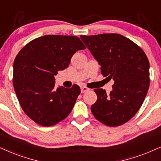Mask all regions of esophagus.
Segmentation results:
<instances>
[{
	"instance_id": "obj_1",
	"label": "esophagus",
	"mask_w": 161,
	"mask_h": 161,
	"mask_svg": "<svg viewBox=\"0 0 161 161\" xmlns=\"http://www.w3.org/2000/svg\"><path fill=\"white\" fill-rule=\"evenodd\" d=\"M89 91V88H87V87H85V86L81 87V93H82L87 92V91Z\"/></svg>"
}]
</instances>
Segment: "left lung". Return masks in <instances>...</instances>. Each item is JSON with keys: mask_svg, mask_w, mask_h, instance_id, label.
I'll list each match as a JSON object with an SVG mask.
<instances>
[{"mask_svg": "<svg viewBox=\"0 0 161 161\" xmlns=\"http://www.w3.org/2000/svg\"><path fill=\"white\" fill-rule=\"evenodd\" d=\"M80 38L101 66V74L114 81L108 96L103 88L95 89L97 100L91 105V112L105 125H120L136 114L147 94L150 82L147 56L120 34Z\"/></svg>", "mask_w": 161, "mask_h": 161, "instance_id": "1", "label": "left lung"}]
</instances>
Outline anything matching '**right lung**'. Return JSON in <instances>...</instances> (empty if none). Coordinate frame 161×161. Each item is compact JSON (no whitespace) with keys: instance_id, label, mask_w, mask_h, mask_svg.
I'll return each instance as SVG.
<instances>
[{"instance_id":"add662e5","label":"right lung","mask_w":161,"mask_h":161,"mask_svg":"<svg viewBox=\"0 0 161 161\" xmlns=\"http://www.w3.org/2000/svg\"><path fill=\"white\" fill-rule=\"evenodd\" d=\"M85 47L78 37L46 35L26 44L13 64V86L20 105L36 123L51 126L71 112L80 87H55L58 71L67 68L76 51Z\"/></svg>"}]
</instances>
